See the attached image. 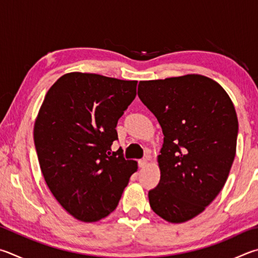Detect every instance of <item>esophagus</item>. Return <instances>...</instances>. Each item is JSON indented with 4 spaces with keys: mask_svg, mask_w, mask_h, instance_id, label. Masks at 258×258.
Wrapping results in <instances>:
<instances>
[{
    "mask_svg": "<svg viewBox=\"0 0 258 258\" xmlns=\"http://www.w3.org/2000/svg\"><path fill=\"white\" fill-rule=\"evenodd\" d=\"M147 165H148L147 159H141V160H139V167L140 168H144Z\"/></svg>",
    "mask_w": 258,
    "mask_h": 258,
    "instance_id": "1",
    "label": "esophagus"
}]
</instances>
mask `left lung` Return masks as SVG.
Masks as SVG:
<instances>
[{"mask_svg": "<svg viewBox=\"0 0 258 258\" xmlns=\"http://www.w3.org/2000/svg\"><path fill=\"white\" fill-rule=\"evenodd\" d=\"M138 95L165 135L150 207L168 222H186L226 184L236 156L235 106L218 82L200 74L140 81Z\"/></svg>", "mask_w": 258, "mask_h": 258, "instance_id": "left-lung-1", "label": "left lung"}]
</instances>
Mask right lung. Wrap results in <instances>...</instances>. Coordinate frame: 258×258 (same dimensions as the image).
<instances>
[{
  "label": "right lung",
  "mask_w": 258,
  "mask_h": 258,
  "mask_svg": "<svg viewBox=\"0 0 258 258\" xmlns=\"http://www.w3.org/2000/svg\"><path fill=\"white\" fill-rule=\"evenodd\" d=\"M138 81L71 72L50 87L34 141L46 184L68 212L96 222L118 205L138 162L111 153L116 125L137 96Z\"/></svg>",
  "instance_id": "right-lung-1"
}]
</instances>
